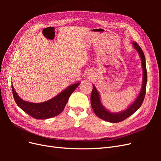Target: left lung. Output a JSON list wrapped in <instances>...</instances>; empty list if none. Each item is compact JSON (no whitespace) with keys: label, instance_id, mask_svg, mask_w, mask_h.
<instances>
[{"label":"left lung","instance_id":"left-lung-1","mask_svg":"<svg viewBox=\"0 0 161 161\" xmlns=\"http://www.w3.org/2000/svg\"><path fill=\"white\" fill-rule=\"evenodd\" d=\"M133 46L135 49L139 53L140 56L141 58V60H142V65L143 68L142 87V89H141L140 93L137 97V99H136V101L134 102L133 104L131 105L127 109L124 111L123 112H121V113H118V114L111 113V112L107 111L103 108V106L102 105L100 101L99 92L96 89L95 86L94 85H93V88H92V91L91 95V104L92 106V108L93 109L95 114L98 116L99 118L105 121H109V122L118 123L125 119L126 118H128V117H130L134 113H135V112L140 108V106L142 105L144 99V97L146 95V89H147V67H146L145 56L142 50L141 49V47L139 46V45L136 42L133 43Z\"/></svg>","mask_w":161,"mask_h":161}]
</instances>
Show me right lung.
Instances as JSON below:
<instances>
[{
  "label": "right lung",
  "instance_id": "add662e5",
  "mask_svg": "<svg viewBox=\"0 0 161 161\" xmlns=\"http://www.w3.org/2000/svg\"><path fill=\"white\" fill-rule=\"evenodd\" d=\"M79 84L72 85L54 98L40 103H33L22 100L17 95L13 85H11V88L14 99L19 108L33 118L45 119L53 118L61 113L64 109L70 95Z\"/></svg>",
  "mask_w": 161,
  "mask_h": 161
}]
</instances>
